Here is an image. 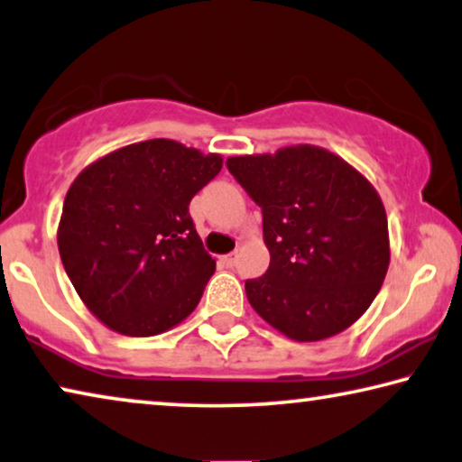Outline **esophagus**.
Segmentation results:
<instances>
[{"label": "esophagus", "mask_w": 462, "mask_h": 462, "mask_svg": "<svg viewBox=\"0 0 462 462\" xmlns=\"http://www.w3.org/2000/svg\"><path fill=\"white\" fill-rule=\"evenodd\" d=\"M237 260H239V254H237V252H231V254L223 255V264H225V266H229V268L236 266V264H237Z\"/></svg>", "instance_id": "34e87169"}]
</instances>
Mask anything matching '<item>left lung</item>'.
Segmentation results:
<instances>
[{"label":"left lung","mask_w":462,"mask_h":462,"mask_svg":"<svg viewBox=\"0 0 462 462\" xmlns=\"http://www.w3.org/2000/svg\"><path fill=\"white\" fill-rule=\"evenodd\" d=\"M262 208L271 264L245 281L252 308L293 340H322L370 308L390 262L388 221L364 175L324 148L226 159Z\"/></svg>","instance_id":"8db88e82"}]
</instances>
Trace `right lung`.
I'll use <instances>...</instances> for the list:
<instances>
[{"label": "right lung", "instance_id": "obj_1", "mask_svg": "<svg viewBox=\"0 0 462 462\" xmlns=\"http://www.w3.org/2000/svg\"><path fill=\"white\" fill-rule=\"evenodd\" d=\"M223 167L175 140H146L92 162L68 189L63 268L87 308L127 337L161 335L200 303L215 274L189 202Z\"/></svg>", "mask_w": 462, "mask_h": 462}]
</instances>
